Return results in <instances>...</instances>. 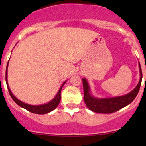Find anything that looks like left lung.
<instances>
[{
	"label": "left lung",
	"mask_w": 146,
	"mask_h": 146,
	"mask_svg": "<svg viewBox=\"0 0 146 146\" xmlns=\"http://www.w3.org/2000/svg\"><path fill=\"white\" fill-rule=\"evenodd\" d=\"M139 68L140 76H141L139 82L131 92L123 96L109 98H97L93 97L91 95L88 81L85 78H82L84 90L83 98L87 107L94 112L101 113V114H111L119 111V110L132 102L139 92L141 81H142V70H141L140 63Z\"/></svg>",
	"instance_id": "left-lung-1"
}]
</instances>
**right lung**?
<instances>
[{"label":"right lung","mask_w":146,"mask_h":146,"mask_svg":"<svg viewBox=\"0 0 146 146\" xmlns=\"http://www.w3.org/2000/svg\"><path fill=\"white\" fill-rule=\"evenodd\" d=\"M8 64H7L6 71H5V81H6L7 87H8V91H9L10 95L11 96L12 99L14 100V102L16 103V104H18L20 107H23V108L27 110V111H30V112L34 113V114H47V113L53 111V110H54L56 108L57 106H58V104H59L60 100H61V89H62V87L64 86V84L66 82V80L62 84L61 87L60 88L59 90H58V93L56 94V95L55 96V98H54L52 100L46 103V104H41V105H31V104H26V103L23 102L19 100L17 98H15V97L13 95V94L12 93V92L10 91L9 85H8Z\"/></svg>","instance_id":"right-lung-1"}]
</instances>
